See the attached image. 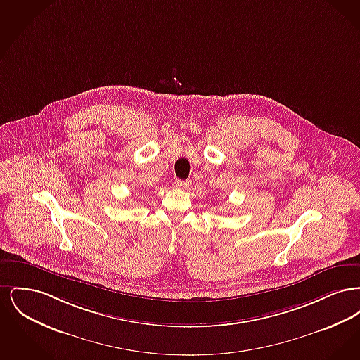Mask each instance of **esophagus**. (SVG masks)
<instances>
[{
  "mask_svg": "<svg viewBox=\"0 0 360 360\" xmlns=\"http://www.w3.org/2000/svg\"><path fill=\"white\" fill-rule=\"evenodd\" d=\"M190 186V184H188V181H179V179H176V181H174V188H188Z\"/></svg>",
  "mask_w": 360,
  "mask_h": 360,
  "instance_id": "obj_1",
  "label": "esophagus"
}]
</instances>
